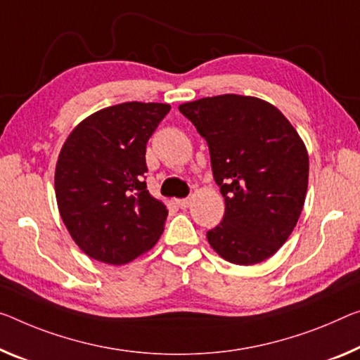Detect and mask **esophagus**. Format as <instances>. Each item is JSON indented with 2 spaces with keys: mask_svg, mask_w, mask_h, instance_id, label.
I'll return each instance as SVG.
<instances>
[{
  "mask_svg": "<svg viewBox=\"0 0 360 360\" xmlns=\"http://www.w3.org/2000/svg\"><path fill=\"white\" fill-rule=\"evenodd\" d=\"M176 204H179V207H181V209H186V207L190 206V204H191V199H190V198L179 199V201H176Z\"/></svg>",
  "mask_w": 360,
  "mask_h": 360,
  "instance_id": "34e87169",
  "label": "esophagus"
}]
</instances>
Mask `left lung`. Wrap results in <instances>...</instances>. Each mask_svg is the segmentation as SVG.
<instances>
[{
	"mask_svg": "<svg viewBox=\"0 0 360 360\" xmlns=\"http://www.w3.org/2000/svg\"><path fill=\"white\" fill-rule=\"evenodd\" d=\"M207 141L222 222L207 241L225 261L252 265L288 240L309 180L307 149L288 119L259 98L220 95L179 106Z\"/></svg>",
	"mask_w": 360,
	"mask_h": 360,
	"instance_id": "8db88e82",
	"label": "left lung"
}]
</instances>
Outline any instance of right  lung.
<instances>
[{"mask_svg": "<svg viewBox=\"0 0 360 360\" xmlns=\"http://www.w3.org/2000/svg\"><path fill=\"white\" fill-rule=\"evenodd\" d=\"M170 110L162 103H122L72 130L59 153L54 188L77 246L95 261L122 265L156 245L167 209L149 195L146 143Z\"/></svg>", "mask_w": 360, "mask_h": 360, "instance_id": "1", "label": "right lung"}]
</instances>
